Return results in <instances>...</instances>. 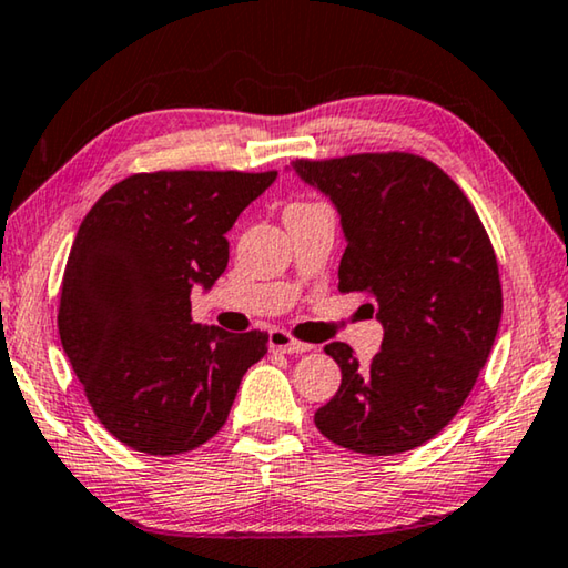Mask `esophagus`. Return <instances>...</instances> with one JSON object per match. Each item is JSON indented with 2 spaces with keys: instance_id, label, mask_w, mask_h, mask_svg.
Returning a JSON list of instances; mask_svg holds the SVG:
<instances>
[{
  "instance_id": "34e87169",
  "label": "esophagus",
  "mask_w": 568,
  "mask_h": 568,
  "mask_svg": "<svg viewBox=\"0 0 568 568\" xmlns=\"http://www.w3.org/2000/svg\"><path fill=\"white\" fill-rule=\"evenodd\" d=\"M267 344H270V348H273V351H283V354H305V351L316 348V346H311V344H303V341H295L291 333L283 331V328L270 331Z\"/></svg>"
}]
</instances>
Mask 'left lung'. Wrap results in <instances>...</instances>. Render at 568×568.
Listing matches in <instances>:
<instances>
[{
	"mask_svg": "<svg viewBox=\"0 0 568 568\" xmlns=\"http://www.w3.org/2000/svg\"><path fill=\"white\" fill-rule=\"evenodd\" d=\"M291 166L338 210V291L366 293L384 326L368 366L341 341L326 346L341 386L316 412V427L362 455L425 445L460 412L500 326L488 232L463 189L422 156L392 151Z\"/></svg>",
	"mask_w": 568,
	"mask_h": 568,
	"instance_id": "1",
	"label": "left lung"
}]
</instances>
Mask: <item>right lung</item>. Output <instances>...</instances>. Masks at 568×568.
<instances>
[{
  "instance_id": "right-lung-1",
  "label": "right lung",
  "mask_w": 568,
  "mask_h": 568,
  "mask_svg": "<svg viewBox=\"0 0 568 568\" xmlns=\"http://www.w3.org/2000/svg\"><path fill=\"white\" fill-rule=\"evenodd\" d=\"M277 171H154L123 179L80 224L62 275V348L101 425L139 453L217 435L267 333L192 321L230 260L227 232Z\"/></svg>"
}]
</instances>
